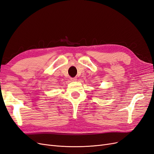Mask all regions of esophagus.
I'll list each match as a JSON object with an SVG mask.
<instances>
[{"mask_svg": "<svg viewBox=\"0 0 154 154\" xmlns=\"http://www.w3.org/2000/svg\"><path fill=\"white\" fill-rule=\"evenodd\" d=\"M76 80H77V79L76 78H73L71 79V80L72 81V82H75V81H76Z\"/></svg>", "mask_w": 154, "mask_h": 154, "instance_id": "34e87169", "label": "esophagus"}]
</instances>
